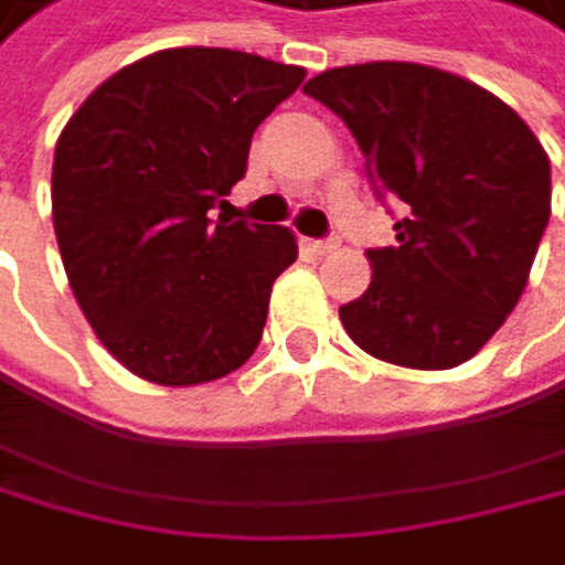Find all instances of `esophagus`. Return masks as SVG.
<instances>
[{
  "label": "esophagus",
  "mask_w": 565,
  "mask_h": 565,
  "mask_svg": "<svg viewBox=\"0 0 565 565\" xmlns=\"http://www.w3.org/2000/svg\"><path fill=\"white\" fill-rule=\"evenodd\" d=\"M308 247H311L315 254H331V250L341 247V241H338V237H321V241H308Z\"/></svg>",
  "instance_id": "1"
}]
</instances>
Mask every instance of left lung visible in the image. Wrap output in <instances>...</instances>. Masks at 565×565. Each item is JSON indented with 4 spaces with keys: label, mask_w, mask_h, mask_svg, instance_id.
Instances as JSON below:
<instances>
[{
    "label": "left lung",
    "mask_w": 565,
    "mask_h": 565,
    "mask_svg": "<svg viewBox=\"0 0 565 565\" xmlns=\"http://www.w3.org/2000/svg\"><path fill=\"white\" fill-rule=\"evenodd\" d=\"M305 93L344 119L398 244L369 250L341 305L351 341L405 369H456L515 308L550 224V157L499 96L418 63L341 66Z\"/></svg>",
    "instance_id": "left-lung-1"
}]
</instances>
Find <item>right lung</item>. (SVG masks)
I'll use <instances>...</instances> for the list:
<instances>
[{
	"mask_svg": "<svg viewBox=\"0 0 565 565\" xmlns=\"http://www.w3.org/2000/svg\"><path fill=\"white\" fill-rule=\"evenodd\" d=\"M301 79V66L237 50H163L96 86L66 124L53 160L63 267L96 338L134 375L214 382L260 344L295 234L211 211Z\"/></svg>",
	"mask_w": 565,
	"mask_h": 565,
	"instance_id": "1",
	"label": "right lung"
}]
</instances>
